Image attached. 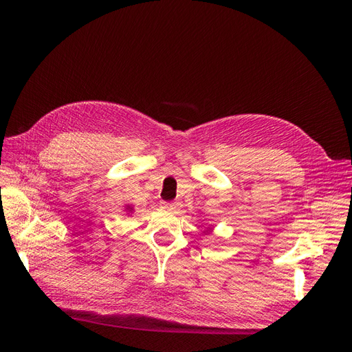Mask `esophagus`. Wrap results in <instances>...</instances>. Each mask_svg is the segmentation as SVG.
Masks as SVG:
<instances>
[{
    "label": "esophagus",
    "instance_id": "esophagus-1",
    "mask_svg": "<svg viewBox=\"0 0 352 352\" xmlns=\"http://www.w3.org/2000/svg\"><path fill=\"white\" fill-rule=\"evenodd\" d=\"M177 202H168V201H163L162 202V208H164V210H167V211H176L177 210Z\"/></svg>",
    "mask_w": 352,
    "mask_h": 352
}]
</instances>
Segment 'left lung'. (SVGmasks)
Wrapping results in <instances>:
<instances>
[{
	"label": "left lung",
	"mask_w": 352,
	"mask_h": 352,
	"mask_svg": "<svg viewBox=\"0 0 352 352\" xmlns=\"http://www.w3.org/2000/svg\"><path fill=\"white\" fill-rule=\"evenodd\" d=\"M212 232V228H207V232H204L206 235H208V233H211Z\"/></svg>",
	"instance_id": "left-lung-1"
}]
</instances>
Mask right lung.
Segmentation results:
<instances>
[{"instance_id":"right-lung-1","label":"right lung","mask_w":352,"mask_h":352,"mask_svg":"<svg viewBox=\"0 0 352 352\" xmlns=\"http://www.w3.org/2000/svg\"><path fill=\"white\" fill-rule=\"evenodd\" d=\"M124 211H126V214H132V212H133V207H132V206H126V207H124Z\"/></svg>"}]
</instances>
